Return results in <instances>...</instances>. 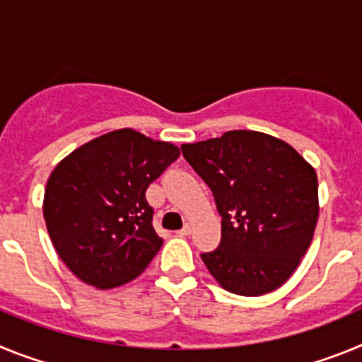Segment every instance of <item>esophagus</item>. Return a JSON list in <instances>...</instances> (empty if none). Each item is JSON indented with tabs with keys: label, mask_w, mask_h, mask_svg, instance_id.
Wrapping results in <instances>:
<instances>
[{
	"label": "esophagus",
	"mask_w": 362,
	"mask_h": 362,
	"mask_svg": "<svg viewBox=\"0 0 362 362\" xmlns=\"http://www.w3.org/2000/svg\"><path fill=\"white\" fill-rule=\"evenodd\" d=\"M190 233H192V226L190 225H185L183 228L179 230L177 235H190Z\"/></svg>",
	"instance_id": "esophagus-1"
}]
</instances>
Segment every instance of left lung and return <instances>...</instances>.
<instances>
[{"mask_svg":"<svg viewBox=\"0 0 362 362\" xmlns=\"http://www.w3.org/2000/svg\"><path fill=\"white\" fill-rule=\"evenodd\" d=\"M210 187L221 243L201 254L214 279L238 296L274 292L290 279L319 217L317 174L293 146L255 130L181 145Z\"/></svg>","mask_w":362,"mask_h":362,"instance_id":"obj_1","label":"left lung"}]
</instances>
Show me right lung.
Here are the masks:
<instances>
[{
	"mask_svg": "<svg viewBox=\"0 0 362 362\" xmlns=\"http://www.w3.org/2000/svg\"><path fill=\"white\" fill-rule=\"evenodd\" d=\"M179 158L172 143L132 129L103 134L57 163L43 217L57 255L95 288L136 279L163 245L145 192Z\"/></svg>",
	"mask_w": 362,
	"mask_h": 362,
	"instance_id": "obj_1",
	"label": "right lung"
}]
</instances>
